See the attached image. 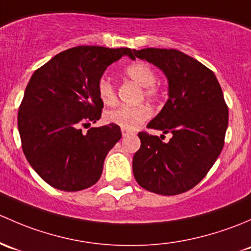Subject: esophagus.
Segmentation results:
<instances>
[{
	"mask_svg": "<svg viewBox=\"0 0 251 251\" xmlns=\"http://www.w3.org/2000/svg\"><path fill=\"white\" fill-rule=\"evenodd\" d=\"M129 134H130V131H129V130H126V129H122V135H123V136L129 135Z\"/></svg>",
	"mask_w": 251,
	"mask_h": 251,
	"instance_id": "1",
	"label": "esophagus"
}]
</instances>
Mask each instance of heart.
I'll use <instances>...</instances> for the list:
<instances>
[{
	"label": "heart",
	"mask_w": 251,
	"mask_h": 251,
	"mask_svg": "<svg viewBox=\"0 0 251 251\" xmlns=\"http://www.w3.org/2000/svg\"><path fill=\"white\" fill-rule=\"evenodd\" d=\"M125 74L130 79L145 88V97L147 99H154L158 95V90L154 87L157 81L156 72L151 66L145 63H135L129 65L125 70ZM99 98L105 105L112 106L116 104L117 95L112 82L108 78H101L98 86ZM151 116V111L145 105H138V106H120L113 110L107 111L105 113V121L108 123L121 126L126 130H133L138 128L141 123H144L147 118Z\"/></svg>",
	"instance_id": "heart-1"
}]
</instances>
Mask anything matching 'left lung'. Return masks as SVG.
Wrapping results in <instances>:
<instances>
[{"label":"left lung","mask_w":251,"mask_h":251,"mask_svg":"<svg viewBox=\"0 0 251 251\" xmlns=\"http://www.w3.org/2000/svg\"><path fill=\"white\" fill-rule=\"evenodd\" d=\"M136 58L167 77L168 100L147 128L170 133H139L141 146L133 158L136 182L150 192L174 196L195 187L224 147L228 110L213 71L176 49H133Z\"/></svg>","instance_id":"obj_1"}]
</instances>
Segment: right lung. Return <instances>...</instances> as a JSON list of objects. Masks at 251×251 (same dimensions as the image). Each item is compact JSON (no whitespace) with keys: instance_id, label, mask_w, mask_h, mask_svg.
Masks as SVG:
<instances>
[{"instance_id":"right-lung-1","label":"right lung","mask_w":251,"mask_h":251,"mask_svg":"<svg viewBox=\"0 0 251 251\" xmlns=\"http://www.w3.org/2000/svg\"><path fill=\"white\" fill-rule=\"evenodd\" d=\"M129 48L81 46L56 54L33 72L18 113L23 151L31 167L58 190L75 192L100 179L106 154L121 139L118 126L89 128L101 117L98 86L105 70Z\"/></svg>"}]
</instances>
